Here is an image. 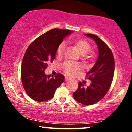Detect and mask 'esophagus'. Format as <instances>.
I'll use <instances>...</instances> for the list:
<instances>
[{
	"label": "esophagus",
	"instance_id": "esophagus-1",
	"mask_svg": "<svg viewBox=\"0 0 132 132\" xmlns=\"http://www.w3.org/2000/svg\"><path fill=\"white\" fill-rule=\"evenodd\" d=\"M69 80H70V79H69L68 78V77H65V81H69Z\"/></svg>",
	"mask_w": 132,
	"mask_h": 132
}]
</instances>
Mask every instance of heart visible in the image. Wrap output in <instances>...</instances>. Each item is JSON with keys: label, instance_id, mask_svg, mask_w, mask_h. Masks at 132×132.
I'll list each match as a JSON object with an SVG mask.
<instances>
[{"label": "heart", "instance_id": "b5f03b06", "mask_svg": "<svg viewBox=\"0 0 132 132\" xmlns=\"http://www.w3.org/2000/svg\"><path fill=\"white\" fill-rule=\"evenodd\" d=\"M72 43L75 45L81 54L82 59L84 61H89L94 56L92 51H88L90 48V45L88 42L83 39H76L72 41ZM66 48L64 42H62L57 47V54L58 56H61ZM64 72L69 76H75L78 75L81 70V67L78 64L72 62H66L63 65Z\"/></svg>", "mask_w": 132, "mask_h": 132}]
</instances>
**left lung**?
I'll list each match as a JSON object with an SVG mask.
<instances>
[{
	"label": "left lung",
	"mask_w": 132,
	"mask_h": 132,
	"mask_svg": "<svg viewBox=\"0 0 132 132\" xmlns=\"http://www.w3.org/2000/svg\"><path fill=\"white\" fill-rule=\"evenodd\" d=\"M84 35L95 41L99 56L93 68L86 74L91 81L90 86L85 87L79 82L73 97L83 105H90L101 101L109 90L114 74L115 61L111 50L100 38L93 34Z\"/></svg>",
	"instance_id": "left-lung-1"
}]
</instances>
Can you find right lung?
<instances>
[{
	"label": "right lung",
	"instance_id": "obj_1",
	"mask_svg": "<svg viewBox=\"0 0 132 132\" xmlns=\"http://www.w3.org/2000/svg\"><path fill=\"white\" fill-rule=\"evenodd\" d=\"M73 31L54 28L38 37L29 45L23 57L21 79L23 87L30 98L43 102L52 99L56 90L64 81L58 73L53 77L45 70L55 58L57 47L63 39Z\"/></svg>",
	"mask_w": 132,
	"mask_h": 132
}]
</instances>
